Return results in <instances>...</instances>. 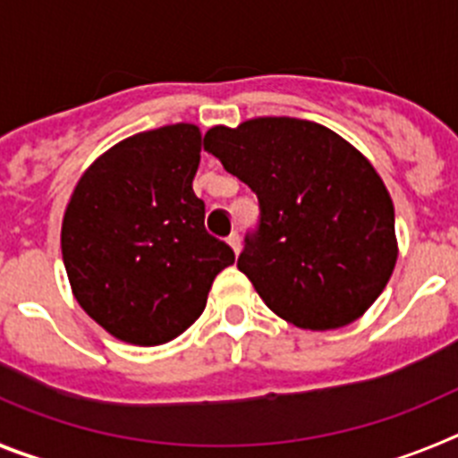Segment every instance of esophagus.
<instances>
[{"label": "esophagus", "instance_id": "obj_1", "mask_svg": "<svg viewBox=\"0 0 458 458\" xmlns=\"http://www.w3.org/2000/svg\"><path fill=\"white\" fill-rule=\"evenodd\" d=\"M226 242H229V245H232V250L233 252H241V236H238V232H232L229 233V236H226Z\"/></svg>", "mask_w": 458, "mask_h": 458}]
</instances>
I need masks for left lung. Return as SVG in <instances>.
Listing matches in <instances>:
<instances>
[{"instance_id":"1","label":"left lung","mask_w":458,"mask_h":458,"mask_svg":"<svg viewBox=\"0 0 458 458\" xmlns=\"http://www.w3.org/2000/svg\"><path fill=\"white\" fill-rule=\"evenodd\" d=\"M204 151L257 194L238 270L277 317L333 330L374 305L396 264L394 206L362 153L289 116L216 125Z\"/></svg>"}]
</instances>
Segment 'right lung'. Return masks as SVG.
Masks as SVG:
<instances>
[{
  "instance_id": "add662e5",
  "label": "right lung",
  "mask_w": 458,
  "mask_h": 458,
  "mask_svg": "<svg viewBox=\"0 0 458 458\" xmlns=\"http://www.w3.org/2000/svg\"><path fill=\"white\" fill-rule=\"evenodd\" d=\"M201 135L165 125L119 141L84 172L62 225L72 293L121 342L157 346L185 333L233 250L204 226L194 194Z\"/></svg>"
}]
</instances>
